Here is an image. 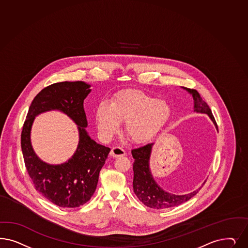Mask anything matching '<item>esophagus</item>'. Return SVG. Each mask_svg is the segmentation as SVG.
Wrapping results in <instances>:
<instances>
[{"label": "esophagus", "instance_id": "1", "mask_svg": "<svg viewBox=\"0 0 248 248\" xmlns=\"http://www.w3.org/2000/svg\"><path fill=\"white\" fill-rule=\"evenodd\" d=\"M126 155V152L121 149L120 147H114L110 152V156L113 158H118V157H122Z\"/></svg>", "mask_w": 248, "mask_h": 248}]
</instances>
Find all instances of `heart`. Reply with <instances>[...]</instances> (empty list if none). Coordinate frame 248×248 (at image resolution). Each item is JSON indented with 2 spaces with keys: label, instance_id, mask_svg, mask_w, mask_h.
<instances>
[{
  "label": "heart",
  "instance_id": "heart-1",
  "mask_svg": "<svg viewBox=\"0 0 248 248\" xmlns=\"http://www.w3.org/2000/svg\"><path fill=\"white\" fill-rule=\"evenodd\" d=\"M171 108L167 101L138 90H125L110 105L101 103L96 110V127L104 140L111 139L124 121L128 138L137 143L156 136L170 120Z\"/></svg>",
  "mask_w": 248,
  "mask_h": 248
}]
</instances>
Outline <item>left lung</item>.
<instances>
[{
	"label": "left lung",
	"mask_w": 248,
	"mask_h": 248,
	"mask_svg": "<svg viewBox=\"0 0 248 248\" xmlns=\"http://www.w3.org/2000/svg\"><path fill=\"white\" fill-rule=\"evenodd\" d=\"M182 88H184L190 95H192L193 99V111L208 115L210 120H212V122L216 126V129L218 130L216 120L212 114V111L207 103L202 100L200 94L194 89L184 87H182ZM153 144L154 143L146 144L131 151L132 157L134 158L133 191L135 192L137 197L139 198V200L148 207L165 209L178 206L193 197L199 192V190L202 187V185L205 184V182L199 189L186 194L180 195L164 191L154 180L150 168V160Z\"/></svg>",
	"instance_id": "1"
}]
</instances>
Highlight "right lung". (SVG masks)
Listing matches in <instances>:
<instances>
[{"instance_id":"add662e5","label":"right lung","mask_w":248,"mask_h":248,"mask_svg":"<svg viewBox=\"0 0 248 248\" xmlns=\"http://www.w3.org/2000/svg\"><path fill=\"white\" fill-rule=\"evenodd\" d=\"M91 86L83 81L59 82L41 90L33 98L24 121L21 146L27 172L36 191L64 208L79 207L90 200L96 191L99 171L110 149L96 143L88 135L84 100ZM57 110L65 113L78 126L80 140L73 157L64 164L50 165L32 149L31 130L37 116Z\"/></svg>"}]
</instances>
